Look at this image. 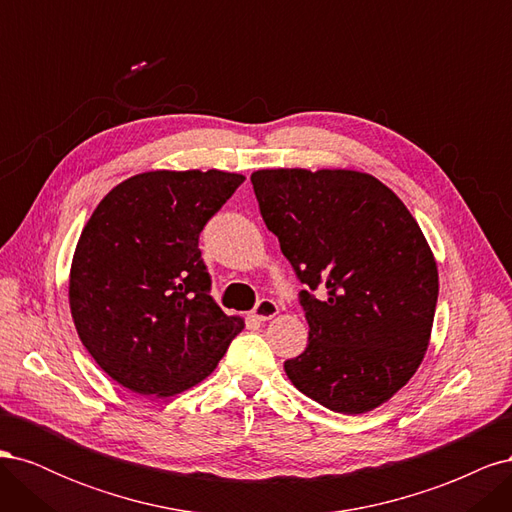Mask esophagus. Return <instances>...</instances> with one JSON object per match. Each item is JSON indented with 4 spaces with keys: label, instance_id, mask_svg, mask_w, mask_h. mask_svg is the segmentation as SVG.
<instances>
[{
    "label": "esophagus",
    "instance_id": "34e87169",
    "mask_svg": "<svg viewBox=\"0 0 512 512\" xmlns=\"http://www.w3.org/2000/svg\"><path fill=\"white\" fill-rule=\"evenodd\" d=\"M273 316H277V303L273 299H260L258 305L254 307V318L265 322V320H271Z\"/></svg>",
    "mask_w": 512,
    "mask_h": 512
}]
</instances>
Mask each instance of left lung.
<instances>
[{
	"label": "left lung",
	"mask_w": 512,
	"mask_h": 512,
	"mask_svg": "<svg viewBox=\"0 0 512 512\" xmlns=\"http://www.w3.org/2000/svg\"><path fill=\"white\" fill-rule=\"evenodd\" d=\"M252 185L305 286L307 348L286 376L333 412L378 408L429 346L438 267L423 230L393 190L356 170H256Z\"/></svg>",
	"instance_id": "8db88e82"
}]
</instances>
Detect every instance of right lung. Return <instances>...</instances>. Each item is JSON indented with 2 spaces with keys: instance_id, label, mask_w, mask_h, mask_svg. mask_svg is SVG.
Masks as SVG:
<instances>
[{
  "instance_id": "right-lung-1",
  "label": "right lung",
  "mask_w": 512,
  "mask_h": 512,
  "mask_svg": "<svg viewBox=\"0 0 512 512\" xmlns=\"http://www.w3.org/2000/svg\"><path fill=\"white\" fill-rule=\"evenodd\" d=\"M245 181L222 170H151L108 192L70 269V312L94 361L126 389L170 397L218 367L243 320L211 297L205 224Z\"/></svg>"
}]
</instances>
